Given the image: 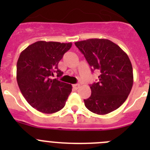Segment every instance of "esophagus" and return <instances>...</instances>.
<instances>
[{
  "mask_svg": "<svg viewBox=\"0 0 150 150\" xmlns=\"http://www.w3.org/2000/svg\"><path fill=\"white\" fill-rule=\"evenodd\" d=\"M73 88L76 90L78 89L79 88V84H74L73 85Z\"/></svg>",
  "mask_w": 150,
  "mask_h": 150,
  "instance_id": "esophagus-1",
  "label": "esophagus"
}]
</instances>
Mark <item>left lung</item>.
Returning a JSON list of instances; mask_svg holds the SVG:
<instances>
[{"instance_id":"left-lung-1","label":"left lung","mask_w":150,"mask_h":150,"mask_svg":"<svg viewBox=\"0 0 150 150\" xmlns=\"http://www.w3.org/2000/svg\"><path fill=\"white\" fill-rule=\"evenodd\" d=\"M75 45L84 55L91 71L100 73L98 83L90 86L91 96L84 100L85 106L98 115L118 109L133 86V69L128 55L107 39H88L76 42Z\"/></svg>"}]
</instances>
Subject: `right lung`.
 I'll list each match as a JSON object with an SVG mask.
<instances>
[{"mask_svg": "<svg viewBox=\"0 0 150 150\" xmlns=\"http://www.w3.org/2000/svg\"><path fill=\"white\" fill-rule=\"evenodd\" d=\"M72 43L38 41L21 52L17 62L16 79L28 103L43 113H54L64 107L72 86L50 79L63 72L58 64Z\"/></svg>", "mask_w": 150, "mask_h": 150, "instance_id": "1", "label": "right lung"}]
</instances>
